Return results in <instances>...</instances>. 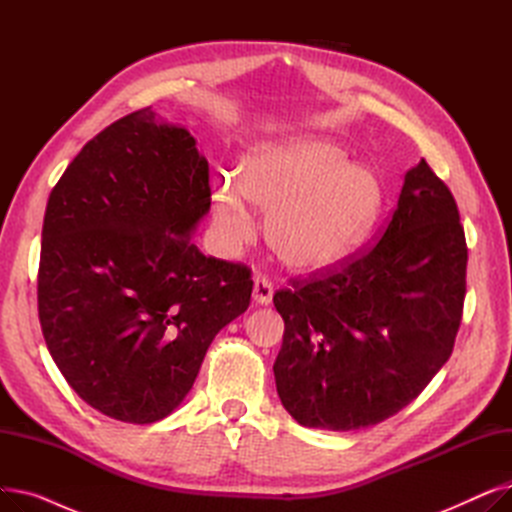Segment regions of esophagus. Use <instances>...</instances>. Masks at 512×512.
<instances>
[{
	"mask_svg": "<svg viewBox=\"0 0 512 512\" xmlns=\"http://www.w3.org/2000/svg\"><path fill=\"white\" fill-rule=\"evenodd\" d=\"M274 299V284L265 276H257L253 282V301L257 305H270Z\"/></svg>",
	"mask_w": 512,
	"mask_h": 512,
	"instance_id": "34e87169",
	"label": "esophagus"
}]
</instances>
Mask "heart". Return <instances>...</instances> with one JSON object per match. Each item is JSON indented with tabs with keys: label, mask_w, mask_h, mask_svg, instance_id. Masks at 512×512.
<instances>
[{
	"label": "heart",
	"mask_w": 512,
	"mask_h": 512,
	"mask_svg": "<svg viewBox=\"0 0 512 512\" xmlns=\"http://www.w3.org/2000/svg\"><path fill=\"white\" fill-rule=\"evenodd\" d=\"M373 172L348 166L324 139H290L257 147L240 178L222 176L213 191V222L224 247L236 249L255 228V209H270L265 240L290 270L319 272L351 255L382 207Z\"/></svg>",
	"instance_id": "b5f03b06"
}]
</instances>
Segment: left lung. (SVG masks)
<instances>
[{
  "label": "left lung",
  "mask_w": 512,
  "mask_h": 512,
  "mask_svg": "<svg viewBox=\"0 0 512 512\" xmlns=\"http://www.w3.org/2000/svg\"><path fill=\"white\" fill-rule=\"evenodd\" d=\"M465 276L456 201L421 159L373 247L274 294L284 409L305 427L351 432L407 407L452 353Z\"/></svg>",
  "instance_id": "obj_1"
}]
</instances>
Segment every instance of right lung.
Returning <instances> with one entry per match:
<instances>
[{
  "label": "right lung",
  "instance_id": "obj_1",
  "mask_svg": "<svg viewBox=\"0 0 512 512\" xmlns=\"http://www.w3.org/2000/svg\"><path fill=\"white\" fill-rule=\"evenodd\" d=\"M209 205L197 141L151 107L101 130L53 186L39 321L66 382L99 413L139 425L168 417L215 334L247 311L249 267L191 240Z\"/></svg>",
  "mask_w": 512,
  "mask_h": 512
}]
</instances>
